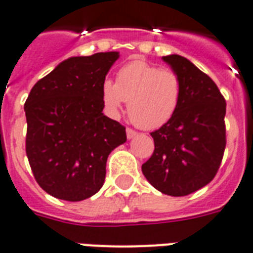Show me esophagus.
Listing matches in <instances>:
<instances>
[{
  "label": "esophagus",
  "instance_id": "1",
  "mask_svg": "<svg viewBox=\"0 0 253 253\" xmlns=\"http://www.w3.org/2000/svg\"><path fill=\"white\" fill-rule=\"evenodd\" d=\"M136 134H137V133L134 132L133 129H130V128L126 129V138H128V140H132L133 137L136 136Z\"/></svg>",
  "mask_w": 253,
  "mask_h": 253
}]
</instances>
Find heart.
<instances>
[{
	"mask_svg": "<svg viewBox=\"0 0 253 253\" xmlns=\"http://www.w3.org/2000/svg\"><path fill=\"white\" fill-rule=\"evenodd\" d=\"M101 99L107 112L117 117L129 101V116L137 126L153 130L166 125L182 100L181 78L144 60H132L117 71L116 83L104 80Z\"/></svg>",
	"mask_w": 253,
	"mask_h": 253,
	"instance_id": "1",
	"label": "heart"
}]
</instances>
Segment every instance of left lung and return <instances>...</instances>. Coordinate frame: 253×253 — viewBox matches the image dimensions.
I'll return each instance as SVG.
<instances>
[{"label": "left lung", "mask_w": 253, "mask_h": 253, "mask_svg": "<svg viewBox=\"0 0 253 253\" xmlns=\"http://www.w3.org/2000/svg\"><path fill=\"white\" fill-rule=\"evenodd\" d=\"M181 78L182 100L174 117L150 133L152 157L142 165L149 183L162 194L183 197L210 183L226 148V100L210 76L183 56H162Z\"/></svg>", "instance_id": "left-lung-1"}]
</instances>
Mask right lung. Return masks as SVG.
Listing matches in <instances>:
<instances>
[{"instance_id": "obj_1", "label": "right lung", "mask_w": 253, "mask_h": 253, "mask_svg": "<svg viewBox=\"0 0 253 253\" xmlns=\"http://www.w3.org/2000/svg\"><path fill=\"white\" fill-rule=\"evenodd\" d=\"M117 51L71 56L31 88L25 103L26 154L38 185L78 202L101 189L109 153L125 128L103 113L101 85Z\"/></svg>"}]
</instances>
